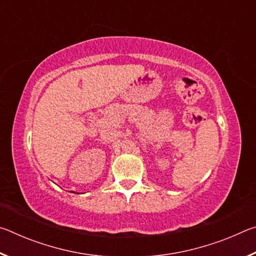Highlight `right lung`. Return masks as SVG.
I'll use <instances>...</instances> for the list:
<instances>
[{"instance_id":"obj_1","label":"right lung","mask_w":256,"mask_h":256,"mask_svg":"<svg viewBox=\"0 0 256 256\" xmlns=\"http://www.w3.org/2000/svg\"><path fill=\"white\" fill-rule=\"evenodd\" d=\"M73 193H74V192H73Z\"/></svg>"}]
</instances>
